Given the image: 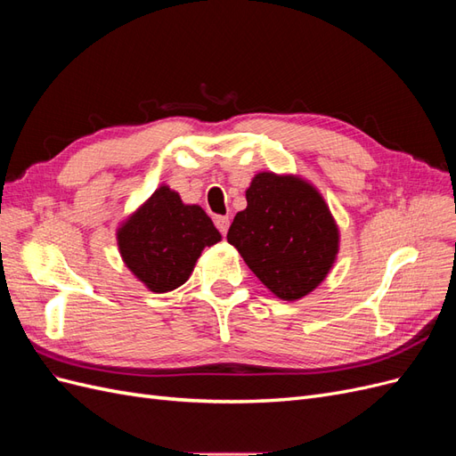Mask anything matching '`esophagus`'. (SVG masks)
<instances>
[{"instance_id": "esophagus-1", "label": "esophagus", "mask_w": 456, "mask_h": 456, "mask_svg": "<svg viewBox=\"0 0 456 456\" xmlns=\"http://www.w3.org/2000/svg\"><path fill=\"white\" fill-rule=\"evenodd\" d=\"M215 226L218 228V232L226 236V232L230 228V218L228 216H215Z\"/></svg>"}]
</instances>
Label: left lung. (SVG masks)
<instances>
[{"label": "left lung", "instance_id": "8db88e82", "mask_svg": "<svg viewBox=\"0 0 456 456\" xmlns=\"http://www.w3.org/2000/svg\"><path fill=\"white\" fill-rule=\"evenodd\" d=\"M245 198L247 209L233 218L228 243L275 297H306L338 253V228L325 200L302 178L273 173H258Z\"/></svg>", "mask_w": 456, "mask_h": 456}]
</instances>
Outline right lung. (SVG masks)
<instances>
[{"mask_svg": "<svg viewBox=\"0 0 456 456\" xmlns=\"http://www.w3.org/2000/svg\"><path fill=\"white\" fill-rule=\"evenodd\" d=\"M216 241L213 220L200 205H184L169 186L158 188L118 230L123 262L154 293L181 287L201 251Z\"/></svg>", "mask_w": 456, "mask_h": 456, "instance_id": "right-lung-1", "label": "right lung"}]
</instances>
